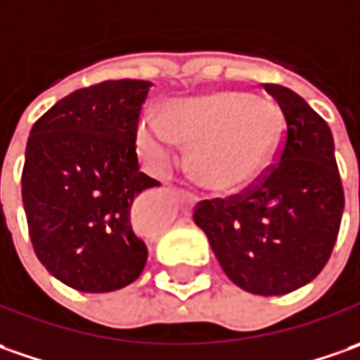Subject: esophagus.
I'll return each mask as SVG.
<instances>
[{
  "mask_svg": "<svg viewBox=\"0 0 360 360\" xmlns=\"http://www.w3.org/2000/svg\"><path fill=\"white\" fill-rule=\"evenodd\" d=\"M173 195H175V201H177V205H179L181 215L189 217V215H191L193 207H195V199H193V195H187V193H183V195H179V193H173Z\"/></svg>",
  "mask_w": 360,
  "mask_h": 360,
  "instance_id": "esophagus-1",
  "label": "esophagus"
}]
</instances>
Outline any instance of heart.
<instances>
[{
    "label": "heart",
    "mask_w": 360,
    "mask_h": 360,
    "mask_svg": "<svg viewBox=\"0 0 360 360\" xmlns=\"http://www.w3.org/2000/svg\"><path fill=\"white\" fill-rule=\"evenodd\" d=\"M283 113L247 91L175 101L165 115L139 119L137 141L153 165H167L177 141L191 143L189 173L207 191L231 195L265 173L283 141Z\"/></svg>",
    "instance_id": "heart-1"
}]
</instances>
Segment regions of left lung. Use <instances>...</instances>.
I'll return each mask as SVG.
<instances>
[{
    "instance_id": "obj_1",
    "label": "left lung",
    "mask_w": 360,
    "mask_h": 360,
    "mask_svg": "<svg viewBox=\"0 0 360 360\" xmlns=\"http://www.w3.org/2000/svg\"><path fill=\"white\" fill-rule=\"evenodd\" d=\"M265 91L287 123L279 165L247 195L203 201L193 221L237 287L273 297L301 289L327 265L345 195L327 121L292 89L266 83Z\"/></svg>"
}]
</instances>
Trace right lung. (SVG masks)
I'll use <instances>...</instances> for the list:
<instances>
[{"mask_svg": "<svg viewBox=\"0 0 360 360\" xmlns=\"http://www.w3.org/2000/svg\"><path fill=\"white\" fill-rule=\"evenodd\" d=\"M151 81H103L59 99L32 127L21 197L41 265L81 292L141 275L147 247L131 207L159 183L139 171L135 131Z\"/></svg>", "mask_w": 360, "mask_h": 360, "instance_id": "1", "label": "right lung"}]
</instances>
